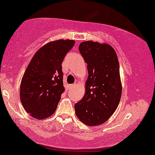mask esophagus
<instances>
[{"instance_id": "1", "label": "esophagus", "mask_w": 155, "mask_h": 155, "mask_svg": "<svg viewBox=\"0 0 155 155\" xmlns=\"http://www.w3.org/2000/svg\"><path fill=\"white\" fill-rule=\"evenodd\" d=\"M76 83H74V84H71V85H70V89H73V88H74L75 86H76Z\"/></svg>"}]
</instances>
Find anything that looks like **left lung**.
<instances>
[{
    "mask_svg": "<svg viewBox=\"0 0 155 155\" xmlns=\"http://www.w3.org/2000/svg\"><path fill=\"white\" fill-rule=\"evenodd\" d=\"M79 51L89 73L82 99L75 104V114L89 126L101 125L117 109L122 95L119 62L110 45L87 41Z\"/></svg>",
    "mask_w": 155,
    "mask_h": 155,
    "instance_id": "obj_1",
    "label": "left lung"
}]
</instances>
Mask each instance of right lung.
<instances>
[{
	"label": "right lung",
	"instance_id": "right-lung-1",
	"mask_svg": "<svg viewBox=\"0 0 155 155\" xmlns=\"http://www.w3.org/2000/svg\"><path fill=\"white\" fill-rule=\"evenodd\" d=\"M74 44L71 39L48 42L30 61L21 80L20 99L33 118L43 120L55 111L64 91L61 63Z\"/></svg>",
	"mask_w": 155,
	"mask_h": 155
}]
</instances>
